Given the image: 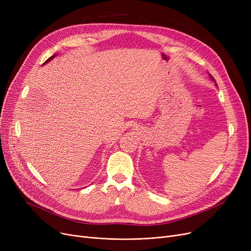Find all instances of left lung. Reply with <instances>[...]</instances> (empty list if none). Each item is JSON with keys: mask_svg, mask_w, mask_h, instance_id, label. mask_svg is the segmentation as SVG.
Wrapping results in <instances>:
<instances>
[{"mask_svg": "<svg viewBox=\"0 0 251 251\" xmlns=\"http://www.w3.org/2000/svg\"><path fill=\"white\" fill-rule=\"evenodd\" d=\"M209 76H210V78H212V79H213V80H214V81H215V79H214V77H213V76H212V75H209Z\"/></svg>", "mask_w": 251, "mask_h": 251, "instance_id": "1", "label": "left lung"}]
</instances>
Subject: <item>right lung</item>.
Segmentation results:
<instances>
[{"label": "right lung", "instance_id": "obj_1", "mask_svg": "<svg viewBox=\"0 0 251 251\" xmlns=\"http://www.w3.org/2000/svg\"><path fill=\"white\" fill-rule=\"evenodd\" d=\"M55 57H56V55H54V56H51V57H50V58H49V59H48V60H47V61H46V62H45L44 64H46V63H48V62H50V60H51L52 58H55Z\"/></svg>", "mask_w": 251, "mask_h": 251}]
</instances>
